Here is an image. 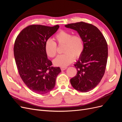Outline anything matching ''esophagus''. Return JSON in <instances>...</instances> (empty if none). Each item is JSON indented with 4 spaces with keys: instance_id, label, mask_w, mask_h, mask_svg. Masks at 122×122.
Here are the masks:
<instances>
[{
    "instance_id": "34e87169",
    "label": "esophagus",
    "mask_w": 122,
    "mask_h": 122,
    "mask_svg": "<svg viewBox=\"0 0 122 122\" xmlns=\"http://www.w3.org/2000/svg\"><path fill=\"white\" fill-rule=\"evenodd\" d=\"M67 67H61V71H64V70H66V69H67Z\"/></svg>"
}]
</instances>
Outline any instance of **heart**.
Wrapping results in <instances>:
<instances>
[{
	"label": "heart",
	"instance_id": "heart-1",
	"mask_svg": "<svg viewBox=\"0 0 122 122\" xmlns=\"http://www.w3.org/2000/svg\"><path fill=\"white\" fill-rule=\"evenodd\" d=\"M59 45H64L63 52L54 60L55 66L65 67L80 57L84 49L83 40L79 35H72L71 32L61 30L55 36ZM45 50L48 56L54 57L57 53V45L51 39H48L45 43Z\"/></svg>",
	"mask_w": 122,
	"mask_h": 122
}]
</instances>
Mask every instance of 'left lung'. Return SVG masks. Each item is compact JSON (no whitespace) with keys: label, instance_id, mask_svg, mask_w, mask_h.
I'll return each mask as SVG.
<instances>
[{"label":"left lung","instance_id":"left-lung-1","mask_svg":"<svg viewBox=\"0 0 122 122\" xmlns=\"http://www.w3.org/2000/svg\"><path fill=\"white\" fill-rule=\"evenodd\" d=\"M77 31L83 40L82 54L74 65L77 74L70 79L72 86L84 93L96 86L104 76L108 57L106 41L95 26L83 22L65 25Z\"/></svg>","mask_w":122,"mask_h":122}]
</instances>
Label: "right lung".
I'll use <instances>...</instances> for the list:
<instances>
[{"mask_svg": "<svg viewBox=\"0 0 122 122\" xmlns=\"http://www.w3.org/2000/svg\"><path fill=\"white\" fill-rule=\"evenodd\" d=\"M59 27L29 25L20 32L15 42L14 54L20 76L29 89L39 94L52 90L61 72L60 67H52L45 50L46 41Z\"/></svg>", "mask_w": 122, "mask_h": 122, "instance_id": "obj_1", "label": "right lung"}]
</instances>
